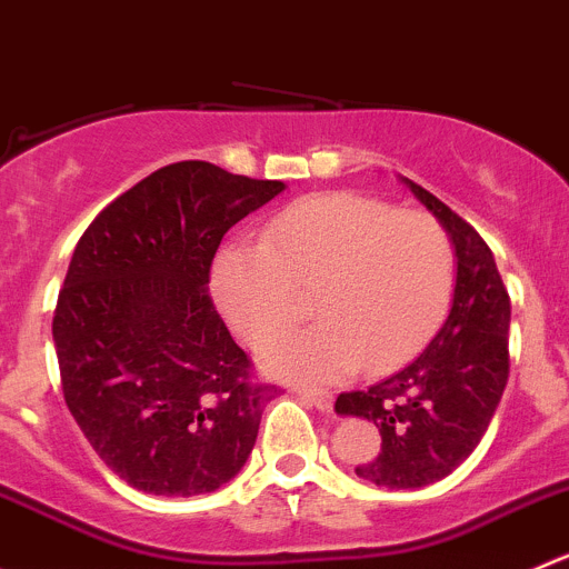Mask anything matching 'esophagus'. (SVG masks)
<instances>
[{
  "label": "esophagus",
  "instance_id": "34e87169",
  "mask_svg": "<svg viewBox=\"0 0 569 569\" xmlns=\"http://www.w3.org/2000/svg\"><path fill=\"white\" fill-rule=\"evenodd\" d=\"M306 406H313L317 411H330L333 408V395L330 391H317V389H295Z\"/></svg>",
  "mask_w": 569,
  "mask_h": 569
}]
</instances>
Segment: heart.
I'll use <instances>...</instances> for the list:
<instances>
[{"mask_svg": "<svg viewBox=\"0 0 569 569\" xmlns=\"http://www.w3.org/2000/svg\"><path fill=\"white\" fill-rule=\"evenodd\" d=\"M453 241L425 211H395L363 194H322L263 228L258 250L228 247L213 263V297L230 328L263 347L311 291L317 322L263 352L269 375L330 383L411 358L445 319L453 295Z\"/></svg>", "mask_w": 569, "mask_h": 569, "instance_id": "heart-1", "label": "heart"}]
</instances>
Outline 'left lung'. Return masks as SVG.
Wrapping results in <instances>:
<instances>
[{"instance_id": "obj_1", "label": "left lung", "mask_w": 569, "mask_h": 569, "mask_svg": "<svg viewBox=\"0 0 569 569\" xmlns=\"http://www.w3.org/2000/svg\"><path fill=\"white\" fill-rule=\"evenodd\" d=\"M453 241L456 289L448 319L408 367L367 391L336 397V413L380 431V453L356 476L375 487L419 489L448 478L478 448L509 380L511 302L476 228L422 186L400 178Z\"/></svg>"}]
</instances>
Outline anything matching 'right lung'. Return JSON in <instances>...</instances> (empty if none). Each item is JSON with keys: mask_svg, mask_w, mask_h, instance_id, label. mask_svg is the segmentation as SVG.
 Wrapping results in <instances>:
<instances>
[{"mask_svg": "<svg viewBox=\"0 0 569 569\" xmlns=\"http://www.w3.org/2000/svg\"><path fill=\"white\" fill-rule=\"evenodd\" d=\"M283 191L180 161L77 241L52 319L60 383L99 459L138 492H213L252 453L272 389L250 380L208 278L224 233Z\"/></svg>", "mask_w": 569, "mask_h": 569, "instance_id": "1", "label": "right lung"}]
</instances>
